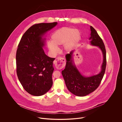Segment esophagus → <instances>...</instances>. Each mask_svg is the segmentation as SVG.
Returning a JSON list of instances; mask_svg holds the SVG:
<instances>
[{"mask_svg": "<svg viewBox=\"0 0 122 122\" xmlns=\"http://www.w3.org/2000/svg\"><path fill=\"white\" fill-rule=\"evenodd\" d=\"M53 64L55 66L56 68L58 70H61L63 69L66 64L65 60L63 58L58 57L55 59L53 61Z\"/></svg>", "mask_w": 122, "mask_h": 122, "instance_id": "34e87169", "label": "esophagus"}]
</instances>
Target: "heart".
<instances>
[{"label":"heart","mask_w":122,"mask_h":122,"mask_svg":"<svg viewBox=\"0 0 122 122\" xmlns=\"http://www.w3.org/2000/svg\"><path fill=\"white\" fill-rule=\"evenodd\" d=\"M81 37L80 32L74 28L62 27L58 29L51 36V41L47 42L49 50L53 53L57 52L58 46L64 45V49L70 51Z\"/></svg>","instance_id":"1"}]
</instances>
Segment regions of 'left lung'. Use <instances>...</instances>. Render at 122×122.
Wrapping results in <instances>:
<instances>
[{"instance_id": "1", "label": "left lung", "mask_w": 122, "mask_h": 122, "mask_svg": "<svg viewBox=\"0 0 122 122\" xmlns=\"http://www.w3.org/2000/svg\"><path fill=\"white\" fill-rule=\"evenodd\" d=\"M90 44L98 46L103 56V61L101 71L97 75L86 77L83 76L76 68L73 61L72 54L74 51L66 55V65L61 73L66 86L72 93L77 96H85L94 91L101 84L104 75L106 67V52L104 43L96 30L90 26Z\"/></svg>"}]
</instances>
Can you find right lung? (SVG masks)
Returning <instances> with one entry per match:
<instances>
[{"label":"right lung","instance_id":"right-lung-1","mask_svg":"<svg viewBox=\"0 0 122 122\" xmlns=\"http://www.w3.org/2000/svg\"><path fill=\"white\" fill-rule=\"evenodd\" d=\"M57 24L41 23L30 27L23 35L16 51V72L24 90L31 95L41 96L52 86L53 61L43 49L46 32Z\"/></svg>","mask_w":122,"mask_h":122}]
</instances>
